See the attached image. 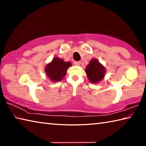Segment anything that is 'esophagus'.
Here are the masks:
<instances>
[{
    "mask_svg": "<svg viewBox=\"0 0 146 146\" xmlns=\"http://www.w3.org/2000/svg\"><path fill=\"white\" fill-rule=\"evenodd\" d=\"M74 64L76 66H80V61H75L74 62Z\"/></svg>",
    "mask_w": 146,
    "mask_h": 146,
    "instance_id": "obj_1",
    "label": "esophagus"
}]
</instances>
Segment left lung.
I'll list each match as a JSON object with an SVG mask.
<instances>
[{"mask_svg":"<svg viewBox=\"0 0 146 146\" xmlns=\"http://www.w3.org/2000/svg\"><path fill=\"white\" fill-rule=\"evenodd\" d=\"M88 78L92 83H97L102 80L105 75V68L97 59H93L86 69Z\"/></svg>","mask_w":146,"mask_h":146,"instance_id":"left-lung-1","label":"left lung"}]
</instances>
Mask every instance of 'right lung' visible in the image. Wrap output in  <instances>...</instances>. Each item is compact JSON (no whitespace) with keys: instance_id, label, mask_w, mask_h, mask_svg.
<instances>
[{"instance_id":"obj_1","label":"right lung","mask_w":146,"mask_h":146,"mask_svg":"<svg viewBox=\"0 0 146 146\" xmlns=\"http://www.w3.org/2000/svg\"><path fill=\"white\" fill-rule=\"evenodd\" d=\"M71 65L70 62H65L62 59L55 57L46 66L45 72L53 82H58L66 75L68 68Z\"/></svg>"}]
</instances>
